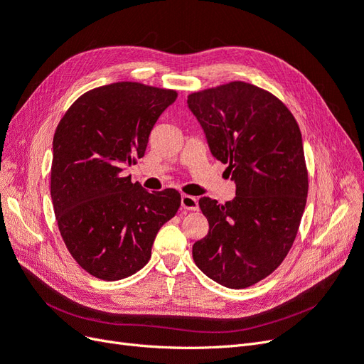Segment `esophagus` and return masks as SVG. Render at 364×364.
Returning a JSON list of instances; mask_svg holds the SVG:
<instances>
[{"instance_id": "34e87169", "label": "esophagus", "mask_w": 364, "mask_h": 364, "mask_svg": "<svg viewBox=\"0 0 364 364\" xmlns=\"http://www.w3.org/2000/svg\"><path fill=\"white\" fill-rule=\"evenodd\" d=\"M181 207L184 210H192V212H195V210L199 208L198 199L195 196H191V195H183L181 196Z\"/></svg>"}]
</instances>
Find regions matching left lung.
<instances>
[{"label":"left lung","instance_id":"8db88e82","mask_svg":"<svg viewBox=\"0 0 364 364\" xmlns=\"http://www.w3.org/2000/svg\"><path fill=\"white\" fill-rule=\"evenodd\" d=\"M189 109L213 157L227 165L236 198L199 199L208 234L195 242V264L216 283L245 289L283 263L309 193L301 130L286 104L245 81L193 92Z\"/></svg>","mask_w":364,"mask_h":364}]
</instances>
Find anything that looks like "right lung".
Wrapping results in <instances>:
<instances>
[{"mask_svg":"<svg viewBox=\"0 0 364 364\" xmlns=\"http://www.w3.org/2000/svg\"><path fill=\"white\" fill-rule=\"evenodd\" d=\"M175 100L172 89L118 81L83 93L55 128L57 225L74 260L100 279L140 271L159 230L178 212L177 191L149 193L121 173L144 157L152 127Z\"/></svg>","mask_w":364,"mask_h":364,"instance_id":"add662e5","label":"right lung"}]
</instances>
